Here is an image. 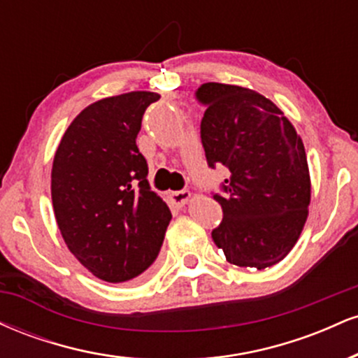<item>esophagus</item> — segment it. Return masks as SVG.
Wrapping results in <instances>:
<instances>
[{"mask_svg":"<svg viewBox=\"0 0 358 358\" xmlns=\"http://www.w3.org/2000/svg\"><path fill=\"white\" fill-rule=\"evenodd\" d=\"M190 196L192 193L188 190H180V192H171L170 195H168V199L171 200V203L178 205V207H183V205L188 203Z\"/></svg>","mask_w":358,"mask_h":358,"instance_id":"34e87169","label":"esophagus"}]
</instances>
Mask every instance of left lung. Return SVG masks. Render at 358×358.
<instances>
[{"label": "left lung", "instance_id": "8db88e82", "mask_svg": "<svg viewBox=\"0 0 358 358\" xmlns=\"http://www.w3.org/2000/svg\"><path fill=\"white\" fill-rule=\"evenodd\" d=\"M200 136L208 165L231 176L213 195L224 219L212 239L231 264L266 269L294 248L308 219L311 180L303 139L282 110L256 90L207 82Z\"/></svg>", "mask_w": 358, "mask_h": 358}]
</instances>
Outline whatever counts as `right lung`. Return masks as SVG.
I'll use <instances>...</instances> for the list:
<instances>
[{
  "instance_id": "1",
  "label": "right lung",
  "mask_w": 358,
  "mask_h": 358,
  "mask_svg": "<svg viewBox=\"0 0 358 358\" xmlns=\"http://www.w3.org/2000/svg\"><path fill=\"white\" fill-rule=\"evenodd\" d=\"M159 94L134 90L82 109L53 156L52 203L65 245L108 282L151 273L171 212L150 188L136 138Z\"/></svg>"
}]
</instances>
